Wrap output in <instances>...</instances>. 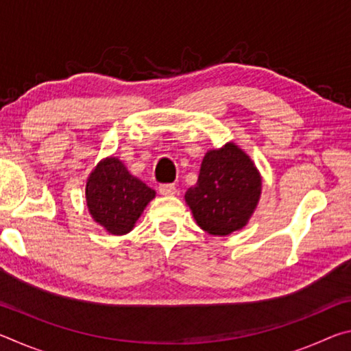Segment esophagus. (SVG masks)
Wrapping results in <instances>:
<instances>
[{
	"mask_svg": "<svg viewBox=\"0 0 351 351\" xmlns=\"http://www.w3.org/2000/svg\"><path fill=\"white\" fill-rule=\"evenodd\" d=\"M159 193L165 195V197L175 195L176 193V186H175V184H159Z\"/></svg>",
	"mask_w": 351,
	"mask_h": 351,
	"instance_id": "obj_1",
	"label": "esophagus"
}]
</instances>
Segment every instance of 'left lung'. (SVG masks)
<instances>
[{
    "label": "left lung",
    "instance_id": "left-lung-1",
    "mask_svg": "<svg viewBox=\"0 0 351 351\" xmlns=\"http://www.w3.org/2000/svg\"><path fill=\"white\" fill-rule=\"evenodd\" d=\"M260 189V175L249 156L237 145L226 144L206 154L198 182L187 190L186 201L201 229L229 235L247 223Z\"/></svg>",
    "mask_w": 351,
    "mask_h": 351
}]
</instances>
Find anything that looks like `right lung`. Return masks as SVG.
<instances>
[{
	"mask_svg": "<svg viewBox=\"0 0 351 351\" xmlns=\"http://www.w3.org/2000/svg\"><path fill=\"white\" fill-rule=\"evenodd\" d=\"M154 190L130 175L119 159L106 158L86 182V204L93 218L108 232L123 235L133 229Z\"/></svg>",
	"mask_w": 351,
	"mask_h": 351,
	"instance_id": "right-lung-1",
	"label": "right lung"
}]
</instances>
